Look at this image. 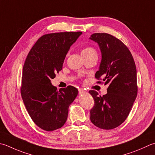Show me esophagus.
<instances>
[{
  "label": "esophagus",
  "mask_w": 155,
  "mask_h": 155,
  "mask_svg": "<svg viewBox=\"0 0 155 155\" xmlns=\"http://www.w3.org/2000/svg\"><path fill=\"white\" fill-rule=\"evenodd\" d=\"M78 93H79L80 95H81V94H84L86 93V91L84 90V89H82V88H81V89H78Z\"/></svg>",
  "instance_id": "1"
}]
</instances>
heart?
<instances>
[{
    "label": "heart",
    "mask_w": 155,
    "mask_h": 155,
    "mask_svg": "<svg viewBox=\"0 0 155 155\" xmlns=\"http://www.w3.org/2000/svg\"><path fill=\"white\" fill-rule=\"evenodd\" d=\"M97 54L95 50L91 47H87L82 51V55H89V54Z\"/></svg>",
    "instance_id": "b5f03b06"
}]
</instances>
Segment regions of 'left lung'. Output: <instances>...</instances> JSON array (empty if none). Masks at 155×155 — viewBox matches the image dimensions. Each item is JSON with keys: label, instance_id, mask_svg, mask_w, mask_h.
<instances>
[{"label": "left lung", "instance_id": "obj_1", "mask_svg": "<svg viewBox=\"0 0 155 155\" xmlns=\"http://www.w3.org/2000/svg\"><path fill=\"white\" fill-rule=\"evenodd\" d=\"M89 39L98 44L101 53L95 77L108 85L104 96L96 91H89L95 101L90 120L101 129H114L126 120L137 96L135 62L128 48L113 35L93 33Z\"/></svg>", "mask_w": 155, "mask_h": 155}]
</instances>
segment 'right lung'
<instances>
[{"instance_id": "right-lung-1", "label": "right lung", "mask_w": 155, "mask_h": 155, "mask_svg": "<svg viewBox=\"0 0 155 155\" xmlns=\"http://www.w3.org/2000/svg\"><path fill=\"white\" fill-rule=\"evenodd\" d=\"M82 33L61 32L43 35L24 63L21 97L32 120L45 131H54L64 125L69 106L78 95V89L72 86L57 91L51 80L62 69L70 48Z\"/></svg>"}]
</instances>
